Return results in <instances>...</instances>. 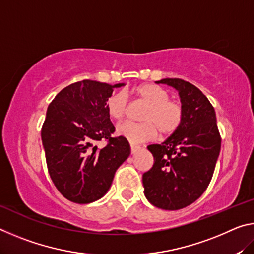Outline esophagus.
<instances>
[{
    "label": "esophagus",
    "mask_w": 254,
    "mask_h": 254,
    "mask_svg": "<svg viewBox=\"0 0 254 254\" xmlns=\"http://www.w3.org/2000/svg\"><path fill=\"white\" fill-rule=\"evenodd\" d=\"M130 147H131V152L132 153H135L137 150H140V145H137V144H134V143H131L130 144Z\"/></svg>",
    "instance_id": "1"
}]
</instances>
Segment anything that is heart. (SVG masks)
I'll return each mask as SVG.
<instances>
[{"mask_svg":"<svg viewBox=\"0 0 254 254\" xmlns=\"http://www.w3.org/2000/svg\"><path fill=\"white\" fill-rule=\"evenodd\" d=\"M137 101L145 104L141 112L142 122H123L118 126L119 135L131 142H142L153 139L160 133L161 136H170L179 130L184 121V106L180 102L171 100L167 89L154 84H142L131 91ZM105 107L109 117L121 121L126 117L128 98L126 92L113 93L106 98Z\"/></svg>","mask_w":254,"mask_h":254,"instance_id":"1","label":"heart"}]
</instances>
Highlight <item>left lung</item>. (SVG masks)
<instances>
[{
  "instance_id": "obj_1",
  "label": "left lung",
  "mask_w": 254,
  "mask_h": 254,
  "mask_svg": "<svg viewBox=\"0 0 254 254\" xmlns=\"http://www.w3.org/2000/svg\"><path fill=\"white\" fill-rule=\"evenodd\" d=\"M157 83L177 89L184 121L165 142L148 145L154 162L142 176L144 195L156 207L177 210L194 203L208 187L222 139L214 107L195 85L180 78Z\"/></svg>"
}]
</instances>
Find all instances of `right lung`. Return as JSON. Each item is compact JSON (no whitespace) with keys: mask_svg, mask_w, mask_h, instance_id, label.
Here are the masks:
<instances>
[{"mask_svg":"<svg viewBox=\"0 0 254 254\" xmlns=\"http://www.w3.org/2000/svg\"><path fill=\"white\" fill-rule=\"evenodd\" d=\"M114 86L84 79L62 89L50 103L41 128L50 178L65 198L88 204L106 194L114 174L130 154L123 136H112L115 127L105 101ZM105 140L98 149L95 143Z\"/></svg>","mask_w":254,"mask_h":254,"instance_id":"obj_1","label":"right lung"}]
</instances>
